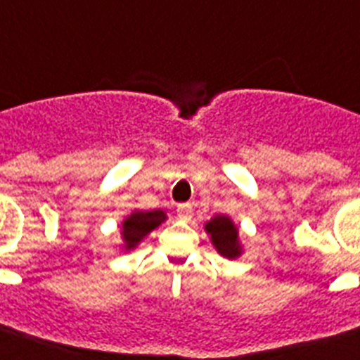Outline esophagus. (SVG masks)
Listing matches in <instances>:
<instances>
[{
  "mask_svg": "<svg viewBox=\"0 0 360 360\" xmlns=\"http://www.w3.org/2000/svg\"><path fill=\"white\" fill-rule=\"evenodd\" d=\"M177 215H179L181 219H191V205L181 204L179 207H177Z\"/></svg>",
  "mask_w": 360,
  "mask_h": 360,
  "instance_id": "obj_1",
  "label": "esophagus"
}]
</instances>
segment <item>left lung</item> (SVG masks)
<instances>
[{
  "mask_svg": "<svg viewBox=\"0 0 360 360\" xmlns=\"http://www.w3.org/2000/svg\"><path fill=\"white\" fill-rule=\"evenodd\" d=\"M205 230L211 236V241H213L215 249L223 257H226V259L240 257L241 245L240 240H238V229H236L229 217L217 215L215 219H211L210 223L205 224Z\"/></svg>",
  "mask_w": 360,
  "mask_h": 360,
  "instance_id": "1",
  "label": "left lung"
}]
</instances>
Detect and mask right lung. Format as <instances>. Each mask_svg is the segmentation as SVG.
I'll list each match as a JSON object with an SVG mask.
<instances>
[{
  "label": "right lung",
  "instance_id": "add662e5",
  "mask_svg": "<svg viewBox=\"0 0 360 360\" xmlns=\"http://www.w3.org/2000/svg\"><path fill=\"white\" fill-rule=\"evenodd\" d=\"M162 221H166V213L160 210L134 211L130 217H126L124 223H122V240H124L126 251L134 249Z\"/></svg>",
  "mask_w": 360,
  "mask_h": 360
}]
</instances>
